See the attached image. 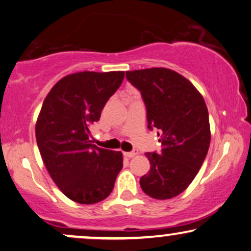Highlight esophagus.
I'll return each mask as SVG.
<instances>
[{
    "label": "esophagus",
    "instance_id": "1",
    "mask_svg": "<svg viewBox=\"0 0 251 251\" xmlns=\"http://www.w3.org/2000/svg\"><path fill=\"white\" fill-rule=\"evenodd\" d=\"M138 150H133V151H129V152H124V156L127 157V158H132V157H134L138 155Z\"/></svg>",
    "mask_w": 251,
    "mask_h": 251
}]
</instances>
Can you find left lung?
Instances as JSON below:
<instances>
[{
  "label": "left lung",
  "instance_id": "left-lung-1",
  "mask_svg": "<svg viewBox=\"0 0 251 251\" xmlns=\"http://www.w3.org/2000/svg\"><path fill=\"white\" fill-rule=\"evenodd\" d=\"M141 92L148 128L159 131L162 151L147 152L150 171L140 179L143 192L156 200L181 194L198 175L208 153L211 132L204 99L178 72L151 68L126 72Z\"/></svg>",
  "mask_w": 251,
  "mask_h": 251
}]
</instances>
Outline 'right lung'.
<instances>
[{
	"mask_svg": "<svg viewBox=\"0 0 251 251\" xmlns=\"http://www.w3.org/2000/svg\"><path fill=\"white\" fill-rule=\"evenodd\" d=\"M124 76V71L68 75L50 89L40 110L35 136L46 169L66 198L80 204L108 198L123 169L122 151L99 148L89 138Z\"/></svg>",
	"mask_w": 251,
	"mask_h": 251,
	"instance_id": "add662e5",
	"label": "right lung"
}]
</instances>
